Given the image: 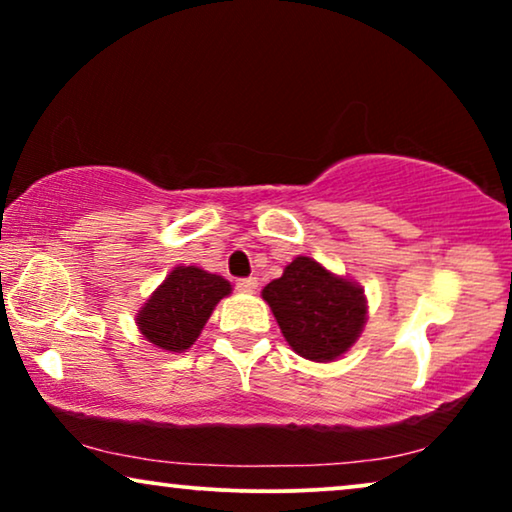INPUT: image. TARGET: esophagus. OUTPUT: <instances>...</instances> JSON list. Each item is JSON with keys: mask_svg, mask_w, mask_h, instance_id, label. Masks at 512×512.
<instances>
[{"mask_svg": "<svg viewBox=\"0 0 512 512\" xmlns=\"http://www.w3.org/2000/svg\"><path fill=\"white\" fill-rule=\"evenodd\" d=\"M256 277H242V279H237L235 282V289L237 291H242V293H251L256 289Z\"/></svg>", "mask_w": 512, "mask_h": 512, "instance_id": "esophagus-1", "label": "esophagus"}]
</instances>
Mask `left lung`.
Masks as SVG:
<instances>
[{
    "mask_svg": "<svg viewBox=\"0 0 512 512\" xmlns=\"http://www.w3.org/2000/svg\"><path fill=\"white\" fill-rule=\"evenodd\" d=\"M293 352L312 361L345 354L366 324V300L359 286L335 277L317 261L298 256L284 275L263 289Z\"/></svg>",
    "mask_w": 512,
    "mask_h": 512,
    "instance_id": "left-lung-1",
    "label": "left lung"
}]
</instances>
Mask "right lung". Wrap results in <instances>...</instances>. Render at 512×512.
Listing matches in <instances>:
<instances>
[{
	"mask_svg": "<svg viewBox=\"0 0 512 512\" xmlns=\"http://www.w3.org/2000/svg\"><path fill=\"white\" fill-rule=\"evenodd\" d=\"M228 293L230 284L223 277L195 265H179L139 310V331L160 349L184 352L200 335L214 305Z\"/></svg>",
	"mask_w": 512,
	"mask_h": 512,
	"instance_id": "obj_1",
	"label": "right lung"
}]
</instances>
